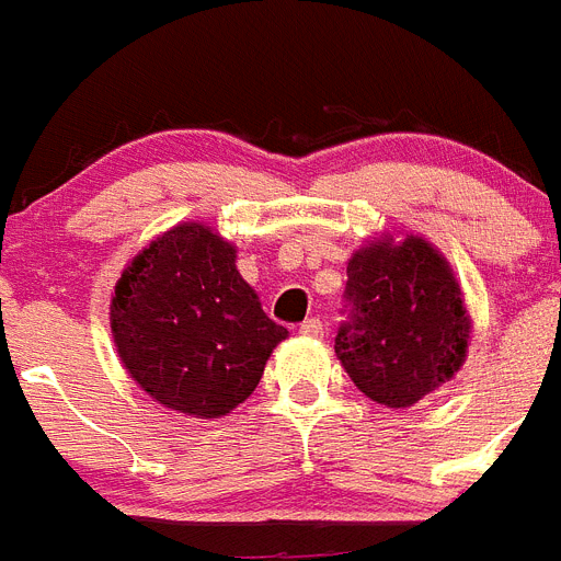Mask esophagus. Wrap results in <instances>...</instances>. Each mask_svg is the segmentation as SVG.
Returning a JSON list of instances; mask_svg holds the SVG:
<instances>
[{
	"label": "esophagus",
	"instance_id": "esophagus-1",
	"mask_svg": "<svg viewBox=\"0 0 561 561\" xmlns=\"http://www.w3.org/2000/svg\"><path fill=\"white\" fill-rule=\"evenodd\" d=\"M298 333L318 339V335H324V321H321V318H307V321H301V327H298Z\"/></svg>",
	"mask_w": 561,
	"mask_h": 561
}]
</instances>
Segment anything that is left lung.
<instances>
[{
	"instance_id": "obj_1",
	"label": "left lung",
	"mask_w": 561,
	"mask_h": 561,
	"mask_svg": "<svg viewBox=\"0 0 561 561\" xmlns=\"http://www.w3.org/2000/svg\"><path fill=\"white\" fill-rule=\"evenodd\" d=\"M342 312L335 356L379 405H414L466 356L463 295L449 263L420 237L358 249L347 263Z\"/></svg>"
}]
</instances>
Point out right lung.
Returning a JSON list of instances; mask_svg holds the SVG:
<instances>
[{
    "label": "right lung",
    "instance_id": "right-lung-1",
    "mask_svg": "<svg viewBox=\"0 0 561 561\" xmlns=\"http://www.w3.org/2000/svg\"><path fill=\"white\" fill-rule=\"evenodd\" d=\"M234 257L210 228L185 222L138 254L115 286L110 318L121 362L153 400L182 414H228L286 339Z\"/></svg>",
    "mask_w": 561,
    "mask_h": 561
}]
</instances>
